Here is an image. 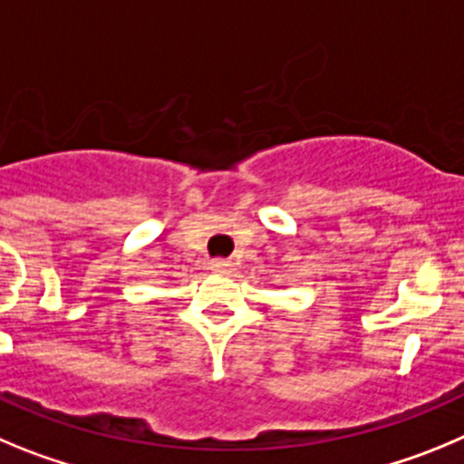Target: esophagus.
I'll list each match as a JSON object with an SVG mask.
<instances>
[{"label":"esophagus","instance_id":"1","mask_svg":"<svg viewBox=\"0 0 464 464\" xmlns=\"http://www.w3.org/2000/svg\"><path fill=\"white\" fill-rule=\"evenodd\" d=\"M210 270H215V273H231V263L227 261V258H215V261H210Z\"/></svg>","mask_w":464,"mask_h":464}]
</instances>
